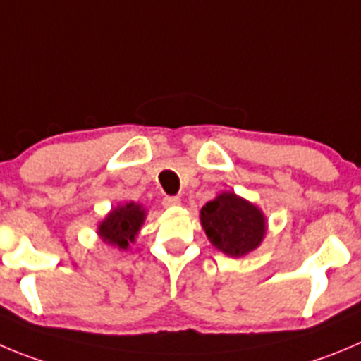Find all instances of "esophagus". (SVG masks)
I'll return each instance as SVG.
<instances>
[{
	"label": "esophagus",
	"instance_id": "esophagus-1",
	"mask_svg": "<svg viewBox=\"0 0 361 361\" xmlns=\"http://www.w3.org/2000/svg\"><path fill=\"white\" fill-rule=\"evenodd\" d=\"M161 203H164V207H167V208H176L181 204V200L178 196H167V197H164V201H161Z\"/></svg>",
	"mask_w": 361,
	"mask_h": 361
}]
</instances>
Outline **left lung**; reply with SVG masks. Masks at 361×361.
<instances>
[{
	"instance_id": "left-lung-1",
	"label": "left lung",
	"mask_w": 361,
	"mask_h": 361,
	"mask_svg": "<svg viewBox=\"0 0 361 361\" xmlns=\"http://www.w3.org/2000/svg\"><path fill=\"white\" fill-rule=\"evenodd\" d=\"M208 240L231 258H242L260 247L267 233L264 212L235 192H221L200 212Z\"/></svg>"
}]
</instances>
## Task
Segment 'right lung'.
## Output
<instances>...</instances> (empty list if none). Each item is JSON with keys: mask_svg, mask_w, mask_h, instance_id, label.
Returning a JSON list of instances; mask_svg holds the SVG:
<instances>
[{"mask_svg": "<svg viewBox=\"0 0 361 361\" xmlns=\"http://www.w3.org/2000/svg\"><path fill=\"white\" fill-rule=\"evenodd\" d=\"M146 221V208L139 203L117 204L97 224V235L104 244L112 245L119 251H126Z\"/></svg>", "mask_w": 361, "mask_h": 361, "instance_id": "right-lung-1", "label": "right lung"}]
</instances>
